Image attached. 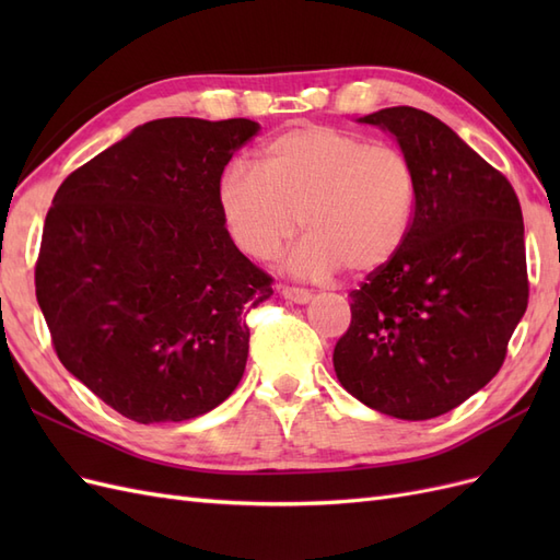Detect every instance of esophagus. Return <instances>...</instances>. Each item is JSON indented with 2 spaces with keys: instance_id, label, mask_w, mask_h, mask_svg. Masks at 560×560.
I'll use <instances>...</instances> for the list:
<instances>
[{
  "instance_id": "34e87169",
  "label": "esophagus",
  "mask_w": 560,
  "mask_h": 560,
  "mask_svg": "<svg viewBox=\"0 0 560 560\" xmlns=\"http://www.w3.org/2000/svg\"><path fill=\"white\" fill-rule=\"evenodd\" d=\"M278 290H280V294H282L284 299H290V301H294V303H308V301L313 299V292L303 290V287H290V284H280Z\"/></svg>"
}]
</instances>
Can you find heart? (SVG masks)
Instances as JSON below:
<instances>
[{
  "label": "heart",
  "mask_w": 560,
  "mask_h": 560,
  "mask_svg": "<svg viewBox=\"0 0 560 560\" xmlns=\"http://www.w3.org/2000/svg\"><path fill=\"white\" fill-rule=\"evenodd\" d=\"M418 177L411 159L389 144L331 126H299L268 140L254 173L229 167L217 208L233 245L254 261H273L308 231L290 257L306 278L374 273L411 233Z\"/></svg>",
  "instance_id": "b5f03b06"
}]
</instances>
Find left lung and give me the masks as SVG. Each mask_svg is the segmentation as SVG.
<instances>
[{
	"label": "left lung",
	"mask_w": 560,
	"mask_h": 560,
	"mask_svg": "<svg viewBox=\"0 0 560 560\" xmlns=\"http://www.w3.org/2000/svg\"><path fill=\"white\" fill-rule=\"evenodd\" d=\"M362 121L395 135L416 167L418 198L397 257L350 292L334 371L371 409L428 420L498 374L528 308L521 202L436 116L387 107Z\"/></svg>",
	"instance_id": "obj_1"
}]
</instances>
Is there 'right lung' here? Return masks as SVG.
Masks as SVG:
<instances>
[{
  "instance_id": "right-lung-1",
  "label": "right lung",
  "mask_w": 560,
  "mask_h": 560,
  "mask_svg": "<svg viewBox=\"0 0 560 560\" xmlns=\"http://www.w3.org/2000/svg\"><path fill=\"white\" fill-rule=\"evenodd\" d=\"M257 130L249 118H156L54 196L35 266L50 343L135 422L208 413L243 378L247 315L273 278L229 238L217 184Z\"/></svg>"
}]
</instances>
